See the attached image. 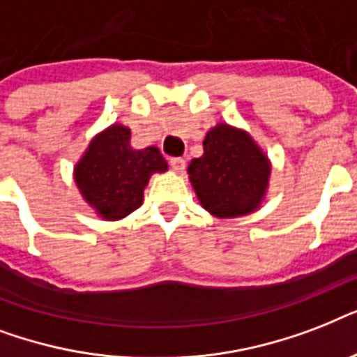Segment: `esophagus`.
I'll list each match as a JSON object with an SVG mask.
<instances>
[{
  "instance_id": "obj_1",
  "label": "esophagus",
  "mask_w": 357,
  "mask_h": 357,
  "mask_svg": "<svg viewBox=\"0 0 357 357\" xmlns=\"http://www.w3.org/2000/svg\"><path fill=\"white\" fill-rule=\"evenodd\" d=\"M185 165H187V162H185L183 157H172V159H170V167H172L174 170L179 174L185 170Z\"/></svg>"
}]
</instances>
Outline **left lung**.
<instances>
[{
	"mask_svg": "<svg viewBox=\"0 0 357 357\" xmlns=\"http://www.w3.org/2000/svg\"><path fill=\"white\" fill-rule=\"evenodd\" d=\"M271 172V159L252 135L226 122L207 131L204 155L187 168L200 206L217 218L257 211L268 192Z\"/></svg>",
	"mask_w": 357,
	"mask_h": 357,
	"instance_id": "1",
	"label": "left lung"
}]
</instances>
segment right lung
<instances>
[{
	"instance_id": "add662e5",
	"label": "right lung",
	"mask_w": 357,
	"mask_h": 357,
	"mask_svg": "<svg viewBox=\"0 0 357 357\" xmlns=\"http://www.w3.org/2000/svg\"><path fill=\"white\" fill-rule=\"evenodd\" d=\"M168 165L155 146L135 150L131 129L111 123L96 133L74 167V181L81 198L102 220H122L139 209L146 185Z\"/></svg>"
}]
</instances>
